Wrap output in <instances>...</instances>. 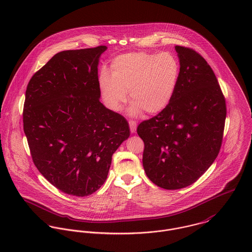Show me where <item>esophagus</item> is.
Instances as JSON below:
<instances>
[{
  "label": "esophagus",
  "mask_w": 252,
  "mask_h": 252,
  "mask_svg": "<svg viewBox=\"0 0 252 252\" xmlns=\"http://www.w3.org/2000/svg\"><path fill=\"white\" fill-rule=\"evenodd\" d=\"M129 126H130V130H131V133H136V130H137V123L133 120H130L129 121Z\"/></svg>",
  "instance_id": "34e87169"
}]
</instances>
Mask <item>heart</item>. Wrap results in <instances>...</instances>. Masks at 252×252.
I'll use <instances>...</instances> for the list:
<instances>
[{
  "label": "heart",
  "mask_w": 252,
  "mask_h": 252,
  "mask_svg": "<svg viewBox=\"0 0 252 252\" xmlns=\"http://www.w3.org/2000/svg\"><path fill=\"white\" fill-rule=\"evenodd\" d=\"M180 66L169 52H132L115 57L110 63V74L102 71L99 88L110 110H120L132 102L131 115L145 111L154 115L164 111L172 102L180 79Z\"/></svg>",
  "instance_id": "obj_1"
}]
</instances>
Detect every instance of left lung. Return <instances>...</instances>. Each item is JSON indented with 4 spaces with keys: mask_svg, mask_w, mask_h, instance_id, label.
Here are the masks:
<instances>
[{
    "mask_svg": "<svg viewBox=\"0 0 252 252\" xmlns=\"http://www.w3.org/2000/svg\"><path fill=\"white\" fill-rule=\"evenodd\" d=\"M175 49L180 66L176 94L168 108L137 129L147 178L168 190L191 185L213 165L226 119L225 99L211 66L193 49Z\"/></svg>",
    "mask_w": 252,
    "mask_h": 252,
    "instance_id": "obj_1",
    "label": "left lung"
}]
</instances>
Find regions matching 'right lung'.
<instances>
[{
	"mask_svg": "<svg viewBox=\"0 0 252 252\" xmlns=\"http://www.w3.org/2000/svg\"><path fill=\"white\" fill-rule=\"evenodd\" d=\"M107 48L55 54L26 90L23 127L34 164L72 196L91 195L104 184L112 154L130 136L127 120L100 102L98 65Z\"/></svg>",
	"mask_w": 252,
	"mask_h": 252,
	"instance_id": "1",
	"label": "right lung"
}]
</instances>
